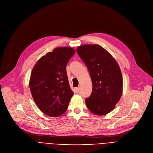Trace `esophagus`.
<instances>
[{
  "mask_svg": "<svg viewBox=\"0 0 153 153\" xmlns=\"http://www.w3.org/2000/svg\"><path fill=\"white\" fill-rule=\"evenodd\" d=\"M74 90H75L76 93H79V90H80V88H79V87H77V88H76Z\"/></svg>",
  "mask_w": 153,
  "mask_h": 153,
  "instance_id": "esophagus-1",
  "label": "esophagus"
}]
</instances>
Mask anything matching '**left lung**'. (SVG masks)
Here are the masks:
<instances>
[{
  "label": "left lung",
  "mask_w": 153,
  "mask_h": 153,
  "mask_svg": "<svg viewBox=\"0 0 153 153\" xmlns=\"http://www.w3.org/2000/svg\"><path fill=\"white\" fill-rule=\"evenodd\" d=\"M76 51L90 74L92 92L85 99L90 111L104 115L118 102L123 91V78L118 64L111 54L98 45H84Z\"/></svg>",
  "instance_id": "8db88e82"
}]
</instances>
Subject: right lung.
<instances>
[{
	"mask_svg": "<svg viewBox=\"0 0 153 153\" xmlns=\"http://www.w3.org/2000/svg\"><path fill=\"white\" fill-rule=\"evenodd\" d=\"M75 53L72 48H57L41 57L34 66L29 81L33 99L46 115L63 114L74 94L69 85L66 67Z\"/></svg>",
	"mask_w": 153,
	"mask_h": 153,
	"instance_id": "add662e5",
	"label": "right lung"
}]
</instances>
